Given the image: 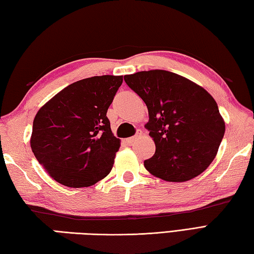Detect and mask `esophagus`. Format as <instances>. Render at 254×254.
I'll list each match as a JSON object with an SVG mask.
<instances>
[{"instance_id": "esophagus-1", "label": "esophagus", "mask_w": 254, "mask_h": 254, "mask_svg": "<svg viewBox=\"0 0 254 254\" xmlns=\"http://www.w3.org/2000/svg\"><path fill=\"white\" fill-rule=\"evenodd\" d=\"M137 138H138V133H137V135H135V136L127 138V139H126V142H127V143H129V145H131V143H132L133 141H135V140L137 139Z\"/></svg>"}]
</instances>
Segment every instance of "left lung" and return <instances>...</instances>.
<instances>
[{"label": "left lung", "mask_w": 254, "mask_h": 254, "mask_svg": "<svg viewBox=\"0 0 254 254\" xmlns=\"http://www.w3.org/2000/svg\"><path fill=\"white\" fill-rule=\"evenodd\" d=\"M148 108L146 128L156 152L145 168L166 181L183 183L199 176L217 155L226 130L216 100L207 90L164 69L124 76Z\"/></svg>", "instance_id": "left-lung-1"}]
</instances>
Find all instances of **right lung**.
Wrapping results in <instances>:
<instances>
[{"instance_id":"obj_1","label":"right lung","mask_w":254,"mask_h":254,"mask_svg":"<svg viewBox=\"0 0 254 254\" xmlns=\"http://www.w3.org/2000/svg\"><path fill=\"white\" fill-rule=\"evenodd\" d=\"M123 76H93L68 85L33 122L31 148L53 179L71 188L89 187L113 168L121 141L106 114Z\"/></svg>"}]
</instances>
